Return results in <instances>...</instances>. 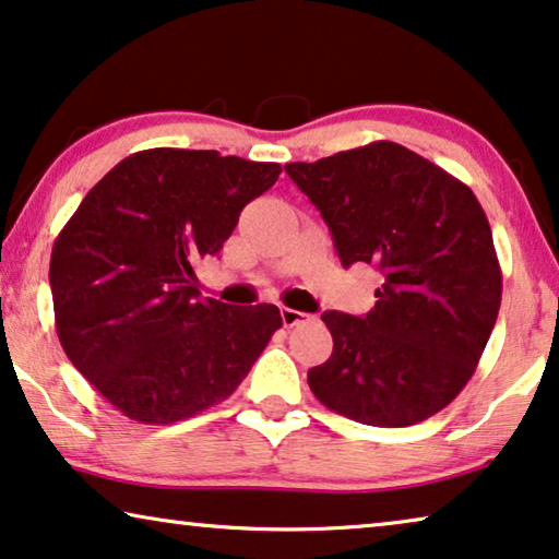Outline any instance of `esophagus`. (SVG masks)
I'll use <instances>...</instances> for the list:
<instances>
[{"label":"esophagus","instance_id":"obj_1","mask_svg":"<svg viewBox=\"0 0 559 559\" xmlns=\"http://www.w3.org/2000/svg\"><path fill=\"white\" fill-rule=\"evenodd\" d=\"M280 314H282V322H285V328H295V325H299V322L307 320L305 312L293 310V307H282Z\"/></svg>","mask_w":559,"mask_h":559}]
</instances>
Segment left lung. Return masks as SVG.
<instances>
[{
    "instance_id": "left-lung-1",
    "label": "left lung",
    "mask_w": 559,
    "mask_h": 559,
    "mask_svg": "<svg viewBox=\"0 0 559 559\" xmlns=\"http://www.w3.org/2000/svg\"><path fill=\"white\" fill-rule=\"evenodd\" d=\"M285 171L320 209L343 266L376 264L366 318L322 314L333 355L307 383L358 424L414 426L474 376L501 305L487 214L466 183L406 145L376 141Z\"/></svg>"
}]
</instances>
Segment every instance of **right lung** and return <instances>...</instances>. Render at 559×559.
<instances>
[{"label":"right lung","mask_w":559,"mask_h":559,"mask_svg":"<svg viewBox=\"0 0 559 559\" xmlns=\"http://www.w3.org/2000/svg\"><path fill=\"white\" fill-rule=\"evenodd\" d=\"M280 174L219 151H139L62 226L50 257L60 345L123 416L158 426L216 406L282 328L274 305L199 299L193 272Z\"/></svg>","instance_id":"1"}]
</instances>
